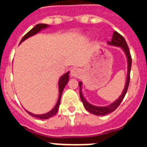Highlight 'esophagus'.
<instances>
[{"instance_id": "obj_1", "label": "esophagus", "mask_w": 147, "mask_h": 147, "mask_svg": "<svg viewBox=\"0 0 147 147\" xmlns=\"http://www.w3.org/2000/svg\"><path fill=\"white\" fill-rule=\"evenodd\" d=\"M80 74H81V71H80V68L73 67L72 69L71 70V76L72 77H79Z\"/></svg>"}]
</instances>
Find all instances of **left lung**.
Masks as SVG:
<instances>
[{"mask_svg":"<svg viewBox=\"0 0 147 147\" xmlns=\"http://www.w3.org/2000/svg\"><path fill=\"white\" fill-rule=\"evenodd\" d=\"M107 42H108V44H110V45L121 47L123 50H124V52H125L126 56H127V62H128V71H127V82H126L125 88H124V90H123V93L121 95L120 97H119L115 102H114L113 103H112L111 105H109V106H107V107H96V106H93V105L88 103L86 100L84 98L82 93V82H80L79 83V86H80V98H81L82 102L84 107H85V108L88 110V112L96 115H106V114L112 113L119 107V105H120V104L121 103L122 100L124 99L126 93H127V89H128V87H129V80H130V70L131 65H132V58H131L130 53H129V47H128V45H127L125 39L124 38V37H123L121 34L118 33L117 32H114L111 41H108Z\"/></svg>","mask_w":147,"mask_h":147,"instance_id":"left-lung-1","label":"left lung"}]
</instances>
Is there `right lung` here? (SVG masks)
Here are the masks:
<instances>
[{
	"instance_id": "add662e5",
	"label": "right lung",
	"mask_w": 147,
	"mask_h": 147,
	"mask_svg": "<svg viewBox=\"0 0 147 147\" xmlns=\"http://www.w3.org/2000/svg\"><path fill=\"white\" fill-rule=\"evenodd\" d=\"M48 26H49L46 25V24H41V23H40V24H37V25L35 26L32 29L30 30L28 33H26L25 35H24V36H23V37L22 38L20 42H23V40H25L26 39H27V38H28V37L33 36L34 34H36L38 33V32H40V30L47 28ZM68 74H69V72L66 73V74H65L63 76H61L60 79H59V98H58L57 103V105H56V106L54 107V109H53V110H51L50 112L47 113H45V114H42V115H35V114L31 113H29L28 111H27V110H26V112L28 113L30 115H32V116H34V117L37 118V119H49V118L54 116V115H55L57 113L58 108H59V105H60L61 96H62L63 89H64L65 87V85H67V82H68V80H69V76H68Z\"/></svg>"
}]
</instances>
